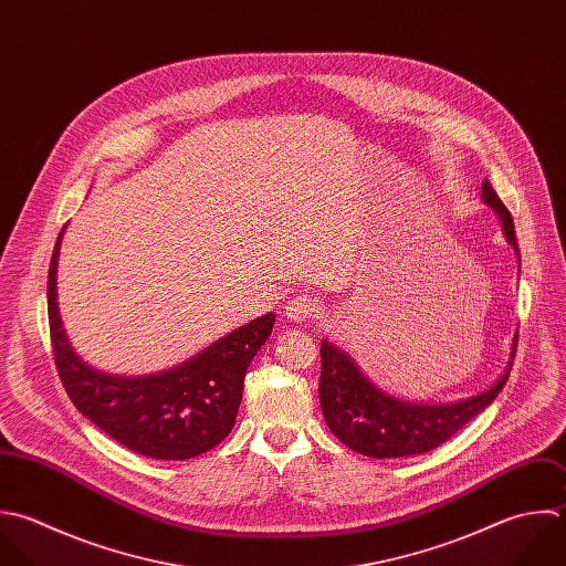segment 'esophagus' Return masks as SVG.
<instances>
[{"label": "esophagus", "mask_w": 566, "mask_h": 566, "mask_svg": "<svg viewBox=\"0 0 566 566\" xmlns=\"http://www.w3.org/2000/svg\"><path fill=\"white\" fill-rule=\"evenodd\" d=\"M322 311L319 302L311 295H295L289 304H286V317L291 322H308L313 317H317V313Z\"/></svg>", "instance_id": "1"}]
</instances>
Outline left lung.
<instances>
[{
	"label": "left lung",
	"mask_w": 566,
	"mask_h": 566,
	"mask_svg": "<svg viewBox=\"0 0 566 566\" xmlns=\"http://www.w3.org/2000/svg\"><path fill=\"white\" fill-rule=\"evenodd\" d=\"M483 200L501 216L505 235L518 251L512 213L488 180L483 182ZM516 346L518 337H514L512 355H516ZM319 353V403L326 426L344 446L370 459L415 457L439 448L499 397L512 373L510 364L505 375L476 397L430 406L401 401L381 392L359 373L344 350L328 342H322Z\"/></svg>",
	"instance_id": "obj_1"
}]
</instances>
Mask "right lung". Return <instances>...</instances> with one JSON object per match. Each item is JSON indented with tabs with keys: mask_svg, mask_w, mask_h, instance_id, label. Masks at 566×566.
<instances>
[{
	"mask_svg": "<svg viewBox=\"0 0 566 566\" xmlns=\"http://www.w3.org/2000/svg\"><path fill=\"white\" fill-rule=\"evenodd\" d=\"M56 238L48 269V324L54 366L74 408L127 450L158 461H187L231 432L244 373L269 339L266 313L218 339L185 364L158 375L116 377L81 361L61 328L56 308Z\"/></svg>",
	"mask_w": 566,
	"mask_h": 566,
	"instance_id": "add662e5",
	"label": "right lung"
}]
</instances>
